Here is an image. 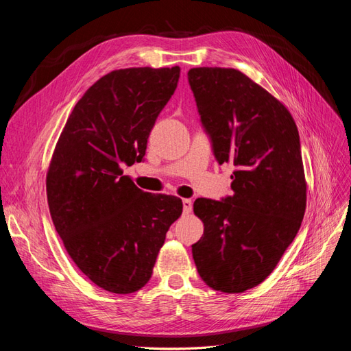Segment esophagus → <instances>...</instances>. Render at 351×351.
Wrapping results in <instances>:
<instances>
[{"instance_id":"obj_1","label":"esophagus","mask_w":351,"mask_h":351,"mask_svg":"<svg viewBox=\"0 0 351 351\" xmlns=\"http://www.w3.org/2000/svg\"><path fill=\"white\" fill-rule=\"evenodd\" d=\"M192 208H193V202L190 199H183V210L184 214H190L192 212Z\"/></svg>"}]
</instances>
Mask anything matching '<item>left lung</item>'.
<instances>
[{
	"label": "left lung",
	"mask_w": 351,
	"mask_h": 351,
	"mask_svg": "<svg viewBox=\"0 0 351 351\" xmlns=\"http://www.w3.org/2000/svg\"><path fill=\"white\" fill-rule=\"evenodd\" d=\"M187 77L218 164L236 168L231 196L195 200L205 230L193 259L210 289L243 293L274 271L302 226L299 130L289 110L239 70L197 67Z\"/></svg>",
	"instance_id": "8db88e82"
}]
</instances>
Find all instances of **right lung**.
Listing matches in <instances>:
<instances>
[{
  "instance_id": "add662e5",
  "label": "right lung",
  "mask_w": 351,
  "mask_h": 351,
  "mask_svg": "<svg viewBox=\"0 0 351 351\" xmlns=\"http://www.w3.org/2000/svg\"><path fill=\"white\" fill-rule=\"evenodd\" d=\"M178 77V66L105 74L73 108L52 154V222L77 268L115 294L134 293L151 280L167 231L182 215L178 197L146 193L121 169L143 161Z\"/></svg>"
}]
</instances>
